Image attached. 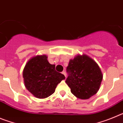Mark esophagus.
<instances>
[{
    "instance_id": "34e87169",
    "label": "esophagus",
    "mask_w": 123,
    "mask_h": 123,
    "mask_svg": "<svg viewBox=\"0 0 123 123\" xmlns=\"http://www.w3.org/2000/svg\"><path fill=\"white\" fill-rule=\"evenodd\" d=\"M62 74L63 75H65V78H66V76H66V73L65 72V71H63L62 72Z\"/></svg>"
}]
</instances>
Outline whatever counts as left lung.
<instances>
[{
	"mask_svg": "<svg viewBox=\"0 0 123 123\" xmlns=\"http://www.w3.org/2000/svg\"><path fill=\"white\" fill-rule=\"evenodd\" d=\"M68 76L66 83L74 96L88 99L99 90L103 74L98 64L86 54L71 59L67 68Z\"/></svg>",
	"mask_w": 123,
	"mask_h": 123,
	"instance_id": "8db88e82",
	"label": "left lung"
}]
</instances>
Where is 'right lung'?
Segmentation results:
<instances>
[{
    "label": "right lung",
    "instance_id": "1",
    "mask_svg": "<svg viewBox=\"0 0 123 123\" xmlns=\"http://www.w3.org/2000/svg\"><path fill=\"white\" fill-rule=\"evenodd\" d=\"M25 87L38 98H45L54 93L56 86L65 79L55 70L46 55H36L29 59L23 72Z\"/></svg>",
    "mask_w": 123,
    "mask_h": 123
}]
</instances>
